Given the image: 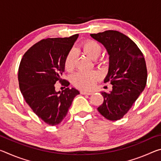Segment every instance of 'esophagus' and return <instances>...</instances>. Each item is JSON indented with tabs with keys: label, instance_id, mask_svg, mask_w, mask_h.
<instances>
[{
	"label": "esophagus",
	"instance_id": "esophagus-1",
	"mask_svg": "<svg viewBox=\"0 0 161 161\" xmlns=\"http://www.w3.org/2000/svg\"><path fill=\"white\" fill-rule=\"evenodd\" d=\"M81 94H84V95H92V94H93V92H85V91H81Z\"/></svg>",
	"mask_w": 161,
	"mask_h": 161
}]
</instances>
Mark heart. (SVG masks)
Segmentation results:
<instances>
[{
	"instance_id": "obj_1",
	"label": "heart",
	"mask_w": 161,
	"mask_h": 161,
	"mask_svg": "<svg viewBox=\"0 0 161 161\" xmlns=\"http://www.w3.org/2000/svg\"><path fill=\"white\" fill-rule=\"evenodd\" d=\"M81 49L87 56L92 59H96L102 53V48L94 40H88L81 45ZM76 53L74 50L68 53L64 60V68L67 71H72L75 67ZM99 75L96 72H78L72 76V82L74 85L83 90H90L96 84Z\"/></svg>"
}]
</instances>
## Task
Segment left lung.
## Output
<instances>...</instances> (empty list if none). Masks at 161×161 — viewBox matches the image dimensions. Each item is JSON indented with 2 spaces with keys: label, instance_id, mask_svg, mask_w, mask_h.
Segmentation results:
<instances>
[{
  "label": "left lung",
  "instance_id": "obj_1",
  "mask_svg": "<svg viewBox=\"0 0 161 161\" xmlns=\"http://www.w3.org/2000/svg\"><path fill=\"white\" fill-rule=\"evenodd\" d=\"M91 37L102 43L109 55V67L104 82L110 81L112 91L102 92L103 102L97 108L110 121L123 118L146 85L145 59L136 43L116 31H107Z\"/></svg>",
  "mask_w": 161,
  "mask_h": 161
}]
</instances>
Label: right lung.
<instances>
[{"instance_id":"obj_1","label":"right lung","mask_w":161,"mask_h":161,"mask_svg":"<svg viewBox=\"0 0 161 161\" xmlns=\"http://www.w3.org/2000/svg\"><path fill=\"white\" fill-rule=\"evenodd\" d=\"M78 36L40 40L24 54L19 66V87L24 99L33 112L50 126L61 123L80 94L75 88L56 92L54 87L58 81L62 86L69 85L62 75L65 58Z\"/></svg>"}]
</instances>
